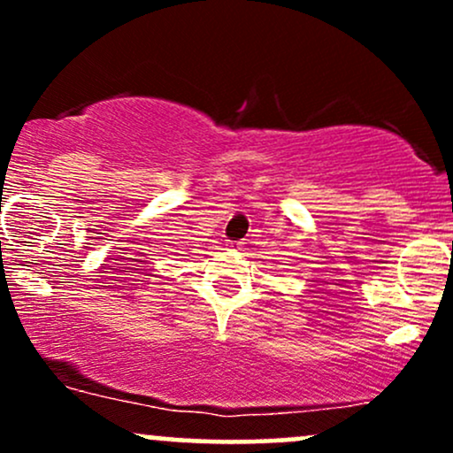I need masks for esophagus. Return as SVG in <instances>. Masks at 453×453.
Segmentation results:
<instances>
[{
  "label": "esophagus",
  "instance_id": "esophagus-1",
  "mask_svg": "<svg viewBox=\"0 0 453 453\" xmlns=\"http://www.w3.org/2000/svg\"><path fill=\"white\" fill-rule=\"evenodd\" d=\"M227 247H230V251H234V249H236V247H238V244H234V242H230V244H227Z\"/></svg>",
  "mask_w": 453,
  "mask_h": 453
}]
</instances>
